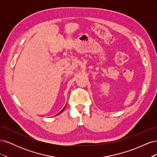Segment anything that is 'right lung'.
I'll return each mask as SVG.
<instances>
[{
	"mask_svg": "<svg viewBox=\"0 0 157 157\" xmlns=\"http://www.w3.org/2000/svg\"><path fill=\"white\" fill-rule=\"evenodd\" d=\"M65 107H66V105H65V107H64V108H63V109H62V110H61V111H60V112H59V113L58 114V115H59V114H60L61 113H62V112H63V111L65 110Z\"/></svg>",
	"mask_w": 157,
	"mask_h": 157,
	"instance_id": "right-lung-1",
	"label": "right lung"
}]
</instances>
